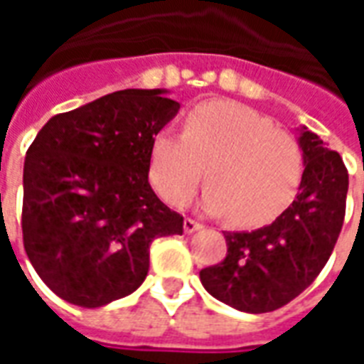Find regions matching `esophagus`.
Instances as JSON below:
<instances>
[{
	"label": "esophagus",
	"instance_id": "1",
	"mask_svg": "<svg viewBox=\"0 0 364 364\" xmlns=\"http://www.w3.org/2000/svg\"><path fill=\"white\" fill-rule=\"evenodd\" d=\"M203 228V224L197 220H193V218H185L183 222V230H185V234H193V232H197V230Z\"/></svg>",
	"mask_w": 364,
	"mask_h": 364
}]
</instances>
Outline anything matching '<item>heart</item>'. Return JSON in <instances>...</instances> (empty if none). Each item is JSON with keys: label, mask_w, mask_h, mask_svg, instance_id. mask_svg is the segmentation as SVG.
Returning <instances> with one entry per match:
<instances>
[{"label": "heart", "mask_w": 364, "mask_h": 364, "mask_svg": "<svg viewBox=\"0 0 364 364\" xmlns=\"http://www.w3.org/2000/svg\"><path fill=\"white\" fill-rule=\"evenodd\" d=\"M208 214L240 226L273 220L296 197L304 173L294 136L250 107L213 101L187 114L183 134L161 130L150 150V181L169 205L185 206L205 179Z\"/></svg>", "instance_id": "obj_1"}]
</instances>
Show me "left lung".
<instances>
[{
  "label": "left lung",
  "instance_id": "8db88e82",
  "mask_svg": "<svg viewBox=\"0 0 364 364\" xmlns=\"http://www.w3.org/2000/svg\"><path fill=\"white\" fill-rule=\"evenodd\" d=\"M304 173L292 205L252 232H224L228 253L200 271L208 294L240 312H273L320 274L345 218L349 175L337 151L312 130H298Z\"/></svg>",
  "mask_w": 364,
  "mask_h": 364
}]
</instances>
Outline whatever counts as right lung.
Wrapping results in <instances>:
<instances>
[{"mask_svg": "<svg viewBox=\"0 0 364 364\" xmlns=\"http://www.w3.org/2000/svg\"><path fill=\"white\" fill-rule=\"evenodd\" d=\"M166 90H122L52 117L23 169V244L44 284L99 308L132 294L156 237L183 216L148 181L154 136L179 112Z\"/></svg>", "mask_w": 364, "mask_h": 364, "instance_id": "right-lung-1", "label": "right lung"}]
</instances>
